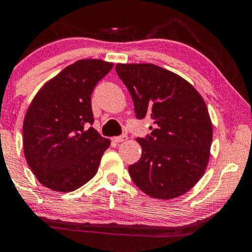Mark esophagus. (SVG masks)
<instances>
[{
    "mask_svg": "<svg viewBox=\"0 0 252 252\" xmlns=\"http://www.w3.org/2000/svg\"><path fill=\"white\" fill-rule=\"evenodd\" d=\"M126 140H128V136H126V135L117 136V137H115V138H114V141H115V142H117V143L124 142V141H126Z\"/></svg>",
    "mask_w": 252,
    "mask_h": 252,
    "instance_id": "obj_1",
    "label": "esophagus"
}]
</instances>
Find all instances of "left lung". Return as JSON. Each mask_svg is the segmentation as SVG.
Wrapping results in <instances>:
<instances>
[{
    "mask_svg": "<svg viewBox=\"0 0 252 252\" xmlns=\"http://www.w3.org/2000/svg\"><path fill=\"white\" fill-rule=\"evenodd\" d=\"M138 120H150L149 136L129 166L132 181L154 199L178 198L200 180L210 160L212 122L205 100L192 84L154 63H117Z\"/></svg>",
    "mask_w": 252,
    "mask_h": 252,
    "instance_id": "left-lung-1",
    "label": "left lung"
}]
</instances>
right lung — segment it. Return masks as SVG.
Wrapping results in <instances>:
<instances>
[{"mask_svg": "<svg viewBox=\"0 0 252 252\" xmlns=\"http://www.w3.org/2000/svg\"><path fill=\"white\" fill-rule=\"evenodd\" d=\"M114 63L82 59L46 82L24 120V153L36 179L56 192L76 190L96 175L110 146L94 128L91 94Z\"/></svg>", "mask_w": 252, "mask_h": 252, "instance_id": "obj_1", "label": "right lung"}]
</instances>
